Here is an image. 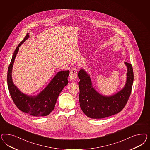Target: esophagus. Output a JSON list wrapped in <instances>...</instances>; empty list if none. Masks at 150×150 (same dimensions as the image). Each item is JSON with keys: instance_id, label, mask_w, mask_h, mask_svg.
<instances>
[{"instance_id": "34e87169", "label": "esophagus", "mask_w": 150, "mask_h": 150, "mask_svg": "<svg viewBox=\"0 0 150 150\" xmlns=\"http://www.w3.org/2000/svg\"><path fill=\"white\" fill-rule=\"evenodd\" d=\"M77 69L76 68H73L70 73L69 74V79L70 80V81H75L76 79H77Z\"/></svg>"}]
</instances>
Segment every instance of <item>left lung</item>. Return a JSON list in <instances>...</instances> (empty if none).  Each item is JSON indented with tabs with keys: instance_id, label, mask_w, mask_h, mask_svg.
<instances>
[{
	"instance_id": "8db88e82",
	"label": "left lung",
	"mask_w": 150,
	"mask_h": 150,
	"mask_svg": "<svg viewBox=\"0 0 150 150\" xmlns=\"http://www.w3.org/2000/svg\"><path fill=\"white\" fill-rule=\"evenodd\" d=\"M127 68L126 82L119 91L110 96L103 95L96 90L90 75L85 69L81 68L78 73L80 79L79 102L82 110L87 117L102 119L119 113L127 103L134 81L132 65L124 62Z\"/></svg>"
}]
</instances>
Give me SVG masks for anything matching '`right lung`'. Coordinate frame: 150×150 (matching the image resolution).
<instances>
[{
	"instance_id": "right-lung-1",
	"label": "right lung",
	"mask_w": 150,
	"mask_h": 150,
	"mask_svg": "<svg viewBox=\"0 0 150 150\" xmlns=\"http://www.w3.org/2000/svg\"><path fill=\"white\" fill-rule=\"evenodd\" d=\"M29 37V34L27 33L14 51L8 70V86L12 100L20 110L32 116L45 117L49 115L54 109L60 93L68 85L69 71L58 72L47 86L36 95H28L20 91L13 81L12 70L19 47Z\"/></svg>"
}]
</instances>
